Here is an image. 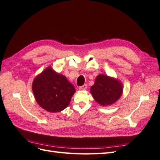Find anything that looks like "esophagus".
<instances>
[{
	"instance_id": "esophagus-1",
	"label": "esophagus",
	"mask_w": 160,
	"mask_h": 160,
	"mask_svg": "<svg viewBox=\"0 0 160 160\" xmlns=\"http://www.w3.org/2000/svg\"><path fill=\"white\" fill-rule=\"evenodd\" d=\"M79 89L80 90H85V89H88V85L85 84V85H82V86L79 87Z\"/></svg>"
}]
</instances>
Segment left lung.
Segmentation results:
<instances>
[{
    "label": "left lung",
    "mask_w": 160,
    "mask_h": 160,
    "mask_svg": "<svg viewBox=\"0 0 160 160\" xmlns=\"http://www.w3.org/2000/svg\"><path fill=\"white\" fill-rule=\"evenodd\" d=\"M122 92V85L118 80L105 75L97 77L95 84L91 88V93L94 99L103 106L115 103Z\"/></svg>",
    "instance_id": "obj_1"
}]
</instances>
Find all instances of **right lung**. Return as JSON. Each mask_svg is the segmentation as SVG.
<instances>
[{"instance_id":"obj_1","label":"right lung","mask_w":160,"mask_h":160,"mask_svg":"<svg viewBox=\"0 0 160 160\" xmlns=\"http://www.w3.org/2000/svg\"><path fill=\"white\" fill-rule=\"evenodd\" d=\"M32 91L37 103L49 112H59L69 105L75 92L66 77L48 67L34 79Z\"/></svg>"}]
</instances>
